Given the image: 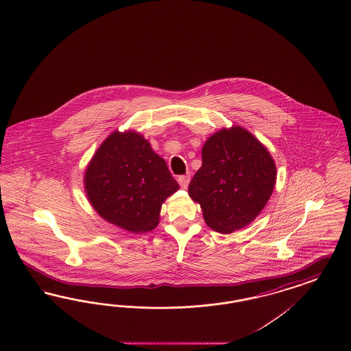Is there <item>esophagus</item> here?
Wrapping results in <instances>:
<instances>
[{"instance_id": "1", "label": "esophagus", "mask_w": 351, "mask_h": 351, "mask_svg": "<svg viewBox=\"0 0 351 351\" xmlns=\"http://www.w3.org/2000/svg\"><path fill=\"white\" fill-rule=\"evenodd\" d=\"M178 181H179V184H180V186L182 189H186L188 185H189V182H191V175H189V173L181 175V176L178 178Z\"/></svg>"}]
</instances>
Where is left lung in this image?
Listing matches in <instances>:
<instances>
[{"label":"left lung","mask_w":351,"mask_h":351,"mask_svg":"<svg viewBox=\"0 0 351 351\" xmlns=\"http://www.w3.org/2000/svg\"><path fill=\"white\" fill-rule=\"evenodd\" d=\"M276 163L267 149L242 128L213 134L202 148V167L189 184L206 223L232 233L252 223L276 185Z\"/></svg>","instance_id":"1"}]
</instances>
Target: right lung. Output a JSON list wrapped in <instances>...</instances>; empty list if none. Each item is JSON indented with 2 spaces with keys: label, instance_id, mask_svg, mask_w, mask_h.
I'll return each instance as SVG.
<instances>
[{
  "label": "right lung",
  "instance_id": "1",
  "mask_svg": "<svg viewBox=\"0 0 351 351\" xmlns=\"http://www.w3.org/2000/svg\"><path fill=\"white\" fill-rule=\"evenodd\" d=\"M88 201L106 221L132 233L153 230L165 199L179 189L163 158L136 132H113L85 173Z\"/></svg>",
  "mask_w": 351,
  "mask_h": 351
}]
</instances>
